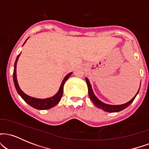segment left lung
Returning <instances> with one entry per match:
<instances>
[{
    "mask_svg": "<svg viewBox=\"0 0 149 149\" xmlns=\"http://www.w3.org/2000/svg\"><path fill=\"white\" fill-rule=\"evenodd\" d=\"M26 41L24 42V43ZM20 54H21V52H20L19 54L17 57L16 60H15L14 65V71H13V80H14L15 88H16L18 94L21 96L22 98L29 104V105H30L31 107L35 108V109H39V110H45V109H48L52 107H54V106H56L58 103H59V101L61 100V96H62L63 94V86H64L65 81H66V79L68 78L67 76L65 77L64 79L63 80L60 88H59V91H58L57 93L55 95H54L53 97H49V98L47 99H37L29 96V95L25 94L24 92L20 89L18 84L17 79V61Z\"/></svg>",
    "mask_w": 149,
    "mask_h": 149,
    "instance_id": "8db88e82",
    "label": "left lung"
}]
</instances>
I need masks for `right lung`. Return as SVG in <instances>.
Listing matches in <instances>:
<instances>
[{
	"instance_id": "add662e5",
	"label": "right lung",
	"mask_w": 149,
	"mask_h": 149,
	"mask_svg": "<svg viewBox=\"0 0 149 149\" xmlns=\"http://www.w3.org/2000/svg\"><path fill=\"white\" fill-rule=\"evenodd\" d=\"M87 84H88V90H89V91H88L89 96H90V99L92 100L93 104H95L96 107L100 108V109H102L104 111H105L110 112V113L119 112V111H120L126 109V108H127L128 106L130 105L132 102L134 101L135 97H136V95H137L138 92H139V91H138L137 93H136V95H135V96L133 97V98L130 101V102H128L127 103H126L125 104H122V105H109V104H106L103 103V102H102L100 100H99L97 98V97L95 96V94H94L93 90H92V86H91V85H90L89 80H88V83H87Z\"/></svg>"
}]
</instances>
